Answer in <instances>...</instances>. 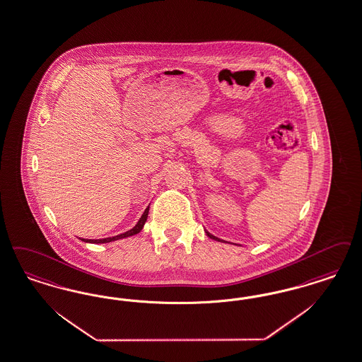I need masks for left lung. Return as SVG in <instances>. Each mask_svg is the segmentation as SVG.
I'll return each mask as SVG.
<instances>
[{"label": "left lung", "mask_w": 362, "mask_h": 362, "mask_svg": "<svg viewBox=\"0 0 362 362\" xmlns=\"http://www.w3.org/2000/svg\"><path fill=\"white\" fill-rule=\"evenodd\" d=\"M206 232V234H207V237H210L211 240H216V241H219V243H228V241H223V240H221V238H218V237H216V235H213L211 233L207 232V230H204Z\"/></svg>", "instance_id": "8db88e82"}]
</instances>
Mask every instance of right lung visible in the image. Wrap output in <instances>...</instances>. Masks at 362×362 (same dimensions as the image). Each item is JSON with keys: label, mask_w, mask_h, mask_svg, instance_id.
Here are the masks:
<instances>
[{"label": "right lung", "mask_w": 362, "mask_h": 362, "mask_svg": "<svg viewBox=\"0 0 362 362\" xmlns=\"http://www.w3.org/2000/svg\"><path fill=\"white\" fill-rule=\"evenodd\" d=\"M148 213H149V206L145 209V211L143 213L141 218L139 219V222L128 232L121 233V234H117V235H113V237H107V238H100V240H86V238H79V240L88 243V244H106V243H112V241H117V240H122V238H128V237H132V235H136V234H139V233L143 230L145 222H146V218H148Z\"/></svg>", "instance_id": "right-lung-1"}]
</instances>
